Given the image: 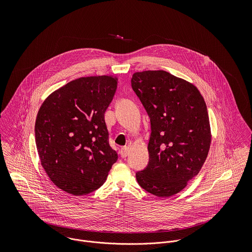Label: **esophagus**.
<instances>
[{"mask_svg":"<svg viewBox=\"0 0 252 252\" xmlns=\"http://www.w3.org/2000/svg\"><path fill=\"white\" fill-rule=\"evenodd\" d=\"M120 155H121V157L122 158H125V157H127L128 155H129V147H127V146H124V147H122L121 149H120Z\"/></svg>","mask_w":252,"mask_h":252,"instance_id":"obj_1","label":"esophagus"}]
</instances>
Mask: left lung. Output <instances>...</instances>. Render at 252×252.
Wrapping results in <instances>:
<instances>
[{
    "label": "left lung",
    "mask_w": 252,
    "mask_h": 252,
    "mask_svg": "<svg viewBox=\"0 0 252 252\" xmlns=\"http://www.w3.org/2000/svg\"><path fill=\"white\" fill-rule=\"evenodd\" d=\"M131 83L151 125L149 162L137 181L154 196H173L207 159L212 142L207 105L195 85L165 71L135 72Z\"/></svg>",
    "instance_id": "1"
}]
</instances>
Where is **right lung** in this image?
Listing matches in <instances>:
<instances>
[{"label":"right lung","instance_id":"right-lung-1","mask_svg":"<svg viewBox=\"0 0 252 252\" xmlns=\"http://www.w3.org/2000/svg\"><path fill=\"white\" fill-rule=\"evenodd\" d=\"M116 88L112 75L80 77L51 93L38 109L35 137L41 166L69 194L98 189L117 161L105 122Z\"/></svg>","mask_w":252,"mask_h":252}]
</instances>
